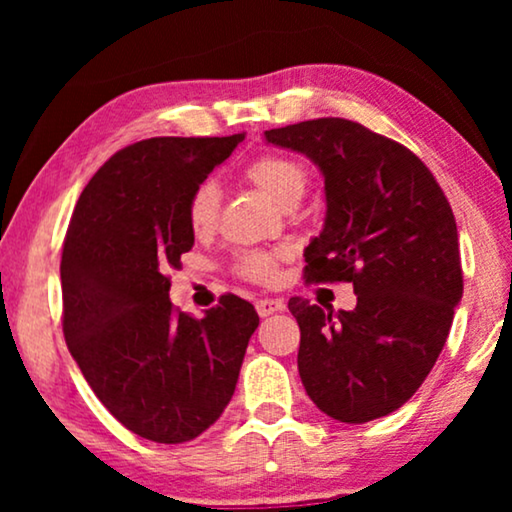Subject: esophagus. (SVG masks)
Instances as JSON below:
<instances>
[{
  "label": "esophagus",
  "instance_id": "34e87169",
  "mask_svg": "<svg viewBox=\"0 0 512 512\" xmlns=\"http://www.w3.org/2000/svg\"><path fill=\"white\" fill-rule=\"evenodd\" d=\"M284 310H286V303L279 298H261L256 303V312L261 314V317H270V314H277Z\"/></svg>",
  "mask_w": 512,
  "mask_h": 512
}]
</instances>
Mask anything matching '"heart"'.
<instances>
[{
  "instance_id": "b5f03b06",
  "label": "heart",
  "mask_w": 512,
  "mask_h": 512,
  "mask_svg": "<svg viewBox=\"0 0 512 512\" xmlns=\"http://www.w3.org/2000/svg\"><path fill=\"white\" fill-rule=\"evenodd\" d=\"M247 177L254 181L258 191H263L272 202L282 207L298 205L307 188V167L289 153H263L247 165ZM221 191L214 181H202L188 200V223L195 235H207L214 230L219 219ZM282 254L268 251H244L237 256L235 268L242 277L254 282H272L277 275V261Z\"/></svg>"
}]
</instances>
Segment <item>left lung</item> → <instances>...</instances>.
<instances>
[{
	"instance_id": "1",
	"label": "left lung",
	"mask_w": 512,
	"mask_h": 512,
	"mask_svg": "<svg viewBox=\"0 0 512 512\" xmlns=\"http://www.w3.org/2000/svg\"><path fill=\"white\" fill-rule=\"evenodd\" d=\"M324 174V228L307 282H352L356 307L291 298L298 373L328 417L363 424L401 408L431 373L464 293L452 207L422 160L347 118L265 130Z\"/></svg>"
}]
</instances>
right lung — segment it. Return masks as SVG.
Returning a JSON list of instances; mask_svg holds the SVG:
<instances>
[{
    "label": "right lung",
    "instance_id": "1",
    "mask_svg": "<svg viewBox=\"0 0 512 512\" xmlns=\"http://www.w3.org/2000/svg\"><path fill=\"white\" fill-rule=\"evenodd\" d=\"M244 135L153 137L111 156L83 188L62 247V331L104 408L137 436L177 445L233 398L254 305L221 296L202 319L170 303L167 268L195 235L188 200Z\"/></svg>",
    "mask_w": 512,
    "mask_h": 512
}]
</instances>
